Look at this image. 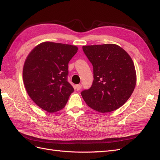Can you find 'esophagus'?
<instances>
[{
    "label": "esophagus",
    "mask_w": 160,
    "mask_h": 160,
    "mask_svg": "<svg viewBox=\"0 0 160 160\" xmlns=\"http://www.w3.org/2000/svg\"><path fill=\"white\" fill-rule=\"evenodd\" d=\"M81 88H82V85L81 84H78V85H77L75 86V89L77 91H79V90H80L81 89Z\"/></svg>",
    "instance_id": "obj_1"
}]
</instances>
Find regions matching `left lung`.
Returning a JSON list of instances; mask_svg holds the SVG:
<instances>
[{
    "mask_svg": "<svg viewBox=\"0 0 160 160\" xmlns=\"http://www.w3.org/2000/svg\"><path fill=\"white\" fill-rule=\"evenodd\" d=\"M93 65L91 88L81 94L89 108L101 113L119 108L132 95L136 84V72L132 58L114 44L83 46Z\"/></svg>",
    "mask_w": 160,
    "mask_h": 160,
    "instance_id": "1",
    "label": "left lung"
}]
</instances>
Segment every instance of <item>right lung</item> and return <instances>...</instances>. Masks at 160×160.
<instances>
[{
    "mask_svg": "<svg viewBox=\"0 0 160 160\" xmlns=\"http://www.w3.org/2000/svg\"><path fill=\"white\" fill-rule=\"evenodd\" d=\"M77 50L74 45L45 42L27 58L22 72L24 85L31 99L47 112L62 109L74 91L67 80L68 64Z\"/></svg>",
    "mask_w": 160,
    "mask_h": 160,
    "instance_id": "obj_1",
    "label": "right lung"
}]
</instances>
